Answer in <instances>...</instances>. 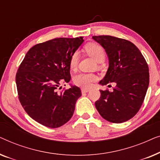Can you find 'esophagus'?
<instances>
[{
    "mask_svg": "<svg viewBox=\"0 0 160 160\" xmlns=\"http://www.w3.org/2000/svg\"><path fill=\"white\" fill-rule=\"evenodd\" d=\"M89 92V89H87V88H82V93H87Z\"/></svg>",
    "mask_w": 160,
    "mask_h": 160,
    "instance_id": "1",
    "label": "esophagus"
}]
</instances>
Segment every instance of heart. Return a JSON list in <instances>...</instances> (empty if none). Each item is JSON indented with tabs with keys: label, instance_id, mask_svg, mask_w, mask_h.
Here are the masks:
<instances>
[{
	"label": "heart",
	"instance_id": "obj_1",
	"mask_svg": "<svg viewBox=\"0 0 160 160\" xmlns=\"http://www.w3.org/2000/svg\"><path fill=\"white\" fill-rule=\"evenodd\" d=\"M85 50L89 55L95 59L98 62H102L105 60L106 53L102 46L96 43H89L86 45ZM78 60H79V52H75L72 54L70 58L69 65L72 70H75L77 68ZM98 79V76L94 73H82L76 75L74 77V82L78 86L82 87H89L92 84Z\"/></svg>",
	"mask_w": 160,
	"mask_h": 160
}]
</instances>
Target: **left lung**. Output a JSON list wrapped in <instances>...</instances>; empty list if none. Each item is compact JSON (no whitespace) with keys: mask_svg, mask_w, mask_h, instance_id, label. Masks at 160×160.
Wrapping results in <instances>:
<instances>
[{"mask_svg":"<svg viewBox=\"0 0 160 160\" xmlns=\"http://www.w3.org/2000/svg\"><path fill=\"white\" fill-rule=\"evenodd\" d=\"M108 58V68L99 82H114L112 91L100 90L95 102L100 116L113 123L128 121L138 113L145 98L149 84L148 67L145 58L134 43L111 36H92Z\"/></svg>","mask_w":160,"mask_h":160,"instance_id":"8db88e82","label":"left lung"}]
</instances>
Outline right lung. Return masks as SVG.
Masks as SVG:
<instances>
[{
  "mask_svg": "<svg viewBox=\"0 0 160 160\" xmlns=\"http://www.w3.org/2000/svg\"><path fill=\"white\" fill-rule=\"evenodd\" d=\"M83 42L79 37L38 43L30 49L19 65L16 75L19 100L28 114L43 126L59 128L73 114L82 96L80 88L71 84L60 93L58 89L71 80L70 58Z\"/></svg>",
  "mask_w": 160,
  "mask_h": 160,
  "instance_id": "obj_1",
  "label": "right lung"
}]
</instances>
